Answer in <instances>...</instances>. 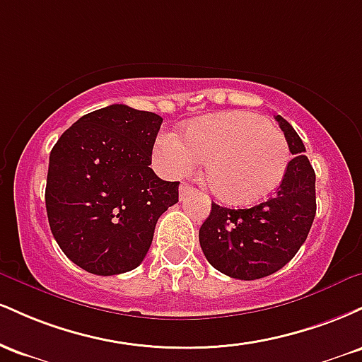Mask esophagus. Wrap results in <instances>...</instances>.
<instances>
[{
    "label": "esophagus",
    "mask_w": 362,
    "mask_h": 362,
    "mask_svg": "<svg viewBox=\"0 0 362 362\" xmlns=\"http://www.w3.org/2000/svg\"><path fill=\"white\" fill-rule=\"evenodd\" d=\"M195 192V189L192 185H189V184H185V182H182L180 184V201H185L187 197H189L190 194H194Z\"/></svg>",
    "instance_id": "1"
}]
</instances>
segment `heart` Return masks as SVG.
<instances>
[{"label": "heart", "mask_w": 362, "mask_h": 362, "mask_svg": "<svg viewBox=\"0 0 362 362\" xmlns=\"http://www.w3.org/2000/svg\"><path fill=\"white\" fill-rule=\"evenodd\" d=\"M184 138L165 132L156 139L155 153L161 167L180 177L207 160V185L230 204L260 201L276 190L288 172V139L253 112L202 115L187 124Z\"/></svg>", "instance_id": "b5f03b06"}]
</instances>
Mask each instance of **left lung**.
Instances as JSON below:
<instances>
[{"mask_svg": "<svg viewBox=\"0 0 362 362\" xmlns=\"http://www.w3.org/2000/svg\"><path fill=\"white\" fill-rule=\"evenodd\" d=\"M293 160L277 192L248 209L213 204L199 230L207 262L233 279L253 281L284 267L305 243L317 213L315 170L293 126L276 115Z\"/></svg>", "mask_w": 362, "mask_h": 362, "instance_id": "8db88e82", "label": "left lung"}]
</instances>
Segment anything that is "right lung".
<instances>
[{
	"mask_svg": "<svg viewBox=\"0 0 362 362\" xmlns=\"http://www.w3.org/2000/svg\"><path fill=\"white\" fill-rule=\"evenodd\" d=\"M163 119L115 103L66 129L49 156V226L69 260L86 272L136 269L158 218L178 202V184L149 168Z\"/></svg>",
	"mask_w": 362,
	"mask_h": 362,
	"instance_id": "1",
	"label": "right lung"
}]
</instances>
